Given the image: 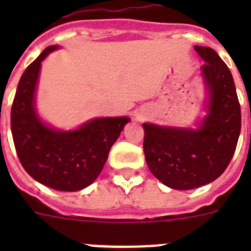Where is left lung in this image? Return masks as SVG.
I'll use <instances>...</instances> for the list:
<instances>
[{
  "instance_id": "1",
  "label": "left lung",
  "mask_w": 251,
  "mask_h": 251,
  "mask_svg": "<svg viewBox=\"0 0 251 251\" xmlns=\"http://www.w3.org/2000/svg\"><path fill=\"white\" fill-rule=\"evenodd\" d=\"M208 90V114L199 129L143 124L146 161L159 181L176 190L210 183L226 171L241 131V108L233 76L212 48L195 47Z\"/></svg>"
}]
</instances>
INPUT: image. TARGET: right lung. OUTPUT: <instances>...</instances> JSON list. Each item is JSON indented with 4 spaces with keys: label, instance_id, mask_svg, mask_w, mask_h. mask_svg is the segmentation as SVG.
I'll return each instance as SVG.
<instances>
[{
    "label": "right lung",
    "instance_id": "1",
    "mask_svg": "<svg viewBox=\"0 0 251 251\" xmlns=\"http://www.w3.org/2000/svg\"><path fill=\"white\" fill-rule=\"evenodd\" d=\"M57 47L45 48L25 69L11 106V134L25 171L45 186L76 191L94 182L129 117L95 118L74 131L41 122L35 110V91L41 62Z\"/></svg>",
    "mask_w": 251,
    "mask_h": 251
}]
</instances>
